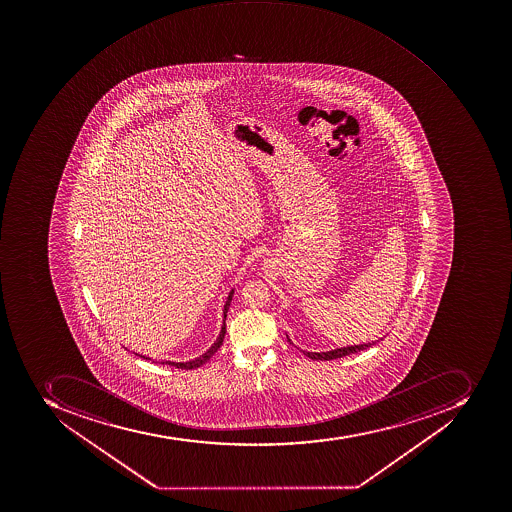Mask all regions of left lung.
I'll use <instances>...</instances> for the list:
<instances>
[{
    "label": "left lung",
    "instance_id": "left-lung-1",
    "mask_svg": "<svg viewBox=\"0 0 512 512\" xmlns=\"http://www.w3.org/2000/svg\"><path fill=\"white\" fill-rule=\"evenodd\" d=\"M289 343H292L289 337H287ZM378 341V340H377ZM377 341H372V343H364V345H354V346H346V348H337L332 349V351H325V353H309V351H303L309 359H313V361H332V359H338V357L349 356V354L359 353L362 349L370 348V346L375 345Z\"/></svg>",
    "mask_w": 512,
    "mask_h": 512
}]
</instances>
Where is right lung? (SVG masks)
<instances>
[{
  "instance_id": "obj_1",
  "label": "right lung",
  "mask_w": 512,
  "mask_h": 512,
  "mask_svg": "<svg viewBox=\"0 0 512 512\" xmlns=\"http://www.w3.org/2000/svg\"><path fill=\"white\" fill-rule=\"evenodd\" d=\"M233 294L234 290L231 289L230 294H228V298H226L225 308H223V325L222 330H220V335H218L217 340L214 341V345L210 346L209 349H207L206 353L201 354L199 357H195V359H191V361L187 362H172V361H163L161 364L166 365H172V367H177V369L182 370H191V369H198V367H201V365L206 364L207 361H209L210 357L214 356L215 353H217V349L222 346L223 338H225L226 333V313H228V309H230V303L231 300H233ZM135 356L143 357V359H148L150 361V357L142 356V354L134 353Z\"/></svg>"
}]
</instances>
